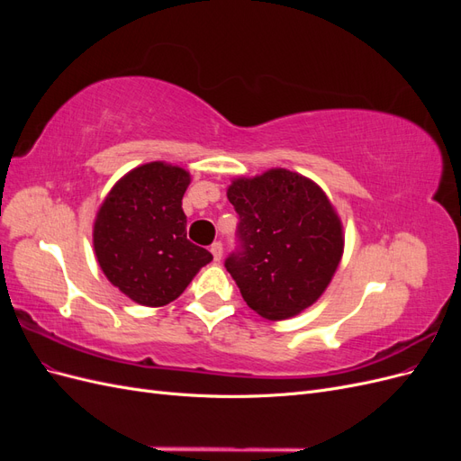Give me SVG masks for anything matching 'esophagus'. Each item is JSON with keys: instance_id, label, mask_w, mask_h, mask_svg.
Returning <instances> with one entry per match:
<instances>
[{"instance_id": "esophagus-1", "label": "esophagus", "mask_w": 461, "mask_h": 461, "mask_svg": "<svg viewBox=\"0 0 461 461\" xmlns=\"http://www.w3.org/2000/svg\"><path fill=\"white\" fill-rule=\"evenodd\" d=\"M209 252L213 254L215 261H221V258H222V244L221 242H213L212 248H209Z\"/></svg>"}]
</instances>
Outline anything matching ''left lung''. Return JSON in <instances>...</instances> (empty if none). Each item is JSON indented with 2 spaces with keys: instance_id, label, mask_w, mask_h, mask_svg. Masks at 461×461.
Returning <instances> with one entry per match:
<instances>
[{
  "instance_id": "left-lung-1",
  "label": "left lung",
  "mask_w": 461,
  "mask_h": 461,
  "mask_svg": "<svg viewBox=\"0 0 461 461\" xmlns=\"http://www.w3.org/2000/svg\"><path fill=\"white\" fill-rule=\"evenodd\" d=\"M227 198L240 219V246L225 267L244 302L271 321L310 308L344 252L342 222L327 194L298 173L269 169L234 178Z\"/></svg>"
}]
</instances>
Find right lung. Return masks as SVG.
Masks as SVG:
<instances>
[{
  "label": "right lung",
  "mask_w": 461,
  "mask_h": 461,
  "mask_svg": "<svg viewBox=\"0 0 461 461\" xmlns=\"http://www.w3.org/2000/svg\"><path fill=\"white\" fill-rule=\"evenodd\" d=\"M190 173L151 161L111 188L94 222V252L107 281L132 302L161 308L213 259L186 239L183 196Z\"/></svg>",
  "instance_id": "right-lung-1"
}]
</instances>
